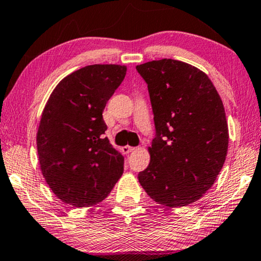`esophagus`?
I'll return each instance as SVG.
<instances>
[{
	"label": "esophagus",
	"instance_id": "1",
	"mask_svg": "<svg viewBox=\"0 0 261 261\" xmlns=\"http://www.w3.org/2000/svg\"><path fill=\"white\" fill-rule=\"evenodd\" d=\"M122 151L124 153H130L132 151H135V147H132V146H123L122 147Z\"/></svg>",
	"mask_w": 261,
	"mask_h": 261
}]
</instances>
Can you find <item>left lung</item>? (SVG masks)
<instances>
[{
    "label": "left lung",
    "instance_id": "8db88e82",
    "mask_svg": "<svg viewBox=\"0 0 261 261\" xmlns=\"http://www.w3.org/2000/svg\"><path fill=\"white\" fill-rule=\"evenodd\" d=\"M154 115L151 160L138 180L156 203L180 208L212 188L225 161L229 131L213 82L194 66L173 59L138 65Z\"/></svg>",
    "mask_w": 261,
    "mask_h": 261
}]
</instances>
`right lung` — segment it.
<instances>
[{
    "label": "right lung",
    "instance_id": "1",
    "mask_svg": "<svg viewBox=\"0 0 261 261\" xmlns=\"http://www.w3.org/2000/svg\"><path fill=\"white\" fill-rule=\"evenodd\" d=\"M126 66L90 65L61 80L37 132L41 173L58 198L77 208L105 200L124 171V156L103 137L102 113Z\"/></svg>",
    "mask_w": 261,
    "mask_h": 261
}]
</instances>
